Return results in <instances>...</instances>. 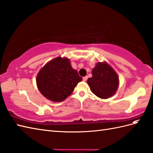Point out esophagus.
I'll return each mask as SVG.
<instances>
[{
  "label": "esophagus",
  "mask_w": 153,
  "mask_h": 153,
  "mask_svg": "<svg viewBox=\"0 0 153 153\" xmlns=\"http://www.w3.org/2000/svg\"><path fill=\"white\" fill-rule=\"evenodd\" d=\"M87 79H88V77H87V76H85V77H83V80L84 81V82H85V81H87Z\"/></svg>",
  "instance_id": "obj_1"
}]
</instances>
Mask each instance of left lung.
I'll return each mask as SVG.
<instances>
[{
  "label": "left lung",
  "mask_w": 153,
  "mask_h": 153,
  "mask_svg": "<svg viewBox=\"0 0 153 153\" xmlns=\"http://www.w3.org/2000/svg\"><path fill=\"white\" fill-rule=\"evenodd\" d=\"M93 76L87 79L91 91L100 99L114 95L119 85V77L114 70L106 62H98L92 70Z\"/></svg>",
  "instance_id": "left-lung-1"
}]
</instances>
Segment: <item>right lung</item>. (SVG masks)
<instances>
[{
  "label": "right lung",
  "mask_w": 153,
  "mask_h": 153,
  "mask_svg": "<svg viewBox=\"0 0 153 153\" xmlns=\"http://www.w3.org/2000/svg\"><path fill=\"white\" fill-rule=\"evenodd\" d=\"M82 81V77L71 66L70 60L60 56L45 64L36 78L40 93L53 102L63 101Z\"/></svg>",
  "instance_id": "obj_1"
}]
</instances>
